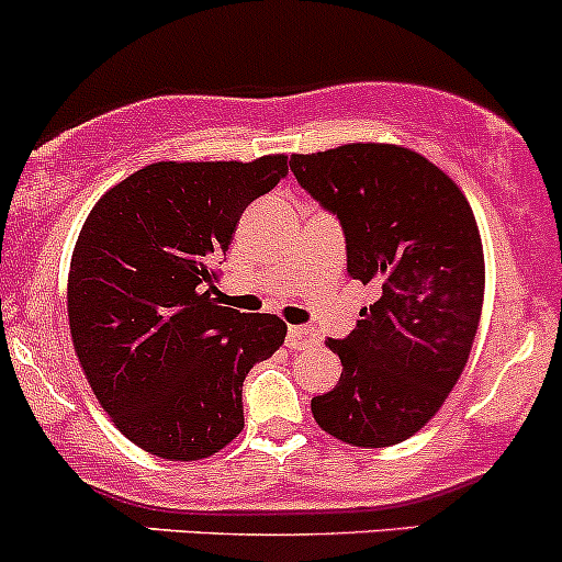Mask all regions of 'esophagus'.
I'll list each match as a JSON object with an SVG mask.
<instances>
[{"label":"esophagus","mask_w":562,"mask_h":562,"mask_svg":"<svg viewBox=\"0 0 562 562\" xmlns=\"http://www.w3.org/2000/svg\"><path fill=\"white\" fill-rule=\"evenodd\" d=\"M286 346L294 351L314 349V346H319V335H316V329L303 327V324H292L286 329Z\"/></svg>","instance_id":"34e87169"}]
</instances>
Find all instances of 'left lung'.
I'll return each mask as SVG.
<instances>
[{
  "label": "left lung",
  "instance_id": "1",
  "mask_svg": "<svg viewBox=\"0 0 562 562\" xmlns=\"http://www.w3.org/2000/svg\"><path fill=\"white\" fill-rule=\"evenodd\" d=\"M294 178L340 222L346 270L375 286L338 351V384L311 401L329 436L366 449L406 441L443 406L476 338L484 254L465 194L425 156L351 143L292 154Z\"/></svg>",
  "mask_w": 562,
  "mask_h": 562
}]
</instances>
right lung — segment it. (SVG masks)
<instances>
[{
  "label": "right lung",
  "mask_w": 562,
  "mask_h": 562,
  "mask_svg": "<svg viewBox=\"0 0 562 562\" xmlns=\"http://www.w3.org/2000/svg\"><path fill=\"white\" fill-rule=\"evenodd\" d=\"M286 156L156 161L102 194L69 262L75 355L121 432L165 460H202L243 430V379L286 324L216 300L213 265Z\"/></svg>",
  "instance_id": "right-lung-1"
}]
</instances>
